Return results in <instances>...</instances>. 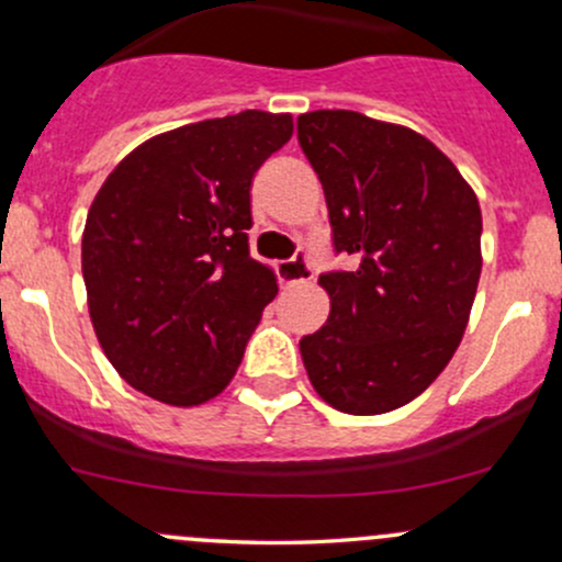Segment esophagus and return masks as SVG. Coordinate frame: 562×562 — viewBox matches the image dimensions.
Instances as JSON below:
<instances>
[{
  "label": "esophagus",
  "instance_id": "1",
  "mask_svg": "<svg viewBox=\"0 0 562 562\" xmlns=\"http://www.w3.org/2000/svg\"><path fill=\"white\" fill-rule=\"evenodd\" d=\"M277 274H280L282 285H302V282L313 280V266H310L307 255L299 252V255H293L291 260H285V263L277 266Z\"/></svg>",
  "mask_w": 562,
  "mask_h": 562
}]
</instances>
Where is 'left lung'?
Listing matches in <instances>:
<instances>
[{"instance_id": "8db88e82", "label": "left lung", "mask_w": 562, "mask_h": 562, "mask_svg": "<svg viewBox=\"0 0 562 562\" xmlns=\"http://www.w3.org/2000/svg\"><path fill=\"white\" fill-rule=\"evenodd\" d=\"M350 271L321 274L328 321L299 342L313 389L378 416L416 400L462 342L481 277V206L422 133L359 111L299 116Z\"/></svg>"}]
</instances>
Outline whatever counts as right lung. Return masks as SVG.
Returning <instances> with one entry per match:
<instances>
[{
    "label": "right lung",
    "mask_w": 562,
    "mask_h": 562,
    "mask_svg": "<svg viewBox=\"0 0 562 562\" xmlns=\"http://www.w3.org/2000/svg\"><path fill=\"white\" fill-rule=\"evenodd\" d=\"M291 113L241 111L135 146L100 187L81 239L89 317L113 370L166 405L214 400L277 296L249 255V187L291 140Z\"/></svg>",
    "instance_id": "1"
}]
</instances>
